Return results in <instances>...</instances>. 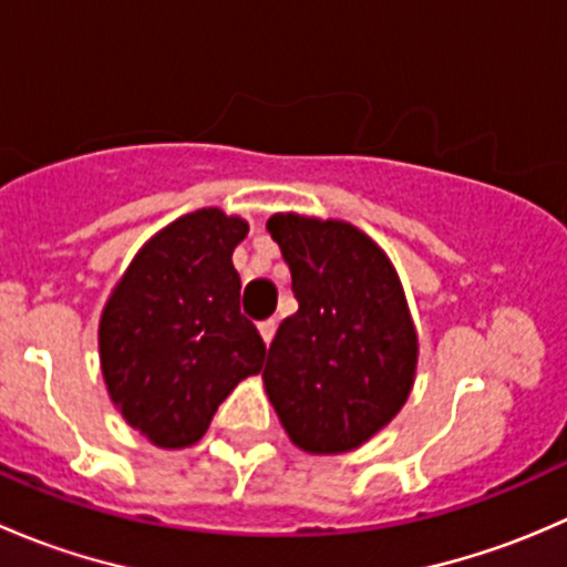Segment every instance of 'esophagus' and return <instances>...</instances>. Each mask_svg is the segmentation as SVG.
<instances>
[{
  "instance_id": "1",
  "label": "esophagus",
  "mask_w": 567,
  "mask_h": 567,
  "mask_svg": "<svg viewBox=\"0 0 567 567\" xmlns=\"http://www.w3.org/2000/svg\"><path fill=\"white\" fill-rule=\"evenodd\" d=\"M260 334H262V340H266V346H268V342L274 340V334H277V320H274V318L262 320V323H260Z\"/></svg>"
}]
</instances>
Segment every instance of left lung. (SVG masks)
<instances>
[{"mask_svg":"<svg viewBox=\"0 0 567 567\" xmlns=\"http://www.w3.org/2000/svg\"><path fill=\"white\" fill-rule=\"evenodd\" d=\"M299 310L279 323L262 368L268 400L307 453H348L403 409L416 331L390 257L346 221L268 219Z\"/></svg>","mask_w":567,"mask_h":567,"instance_id":"1","label":"left lung"}]
</instances>
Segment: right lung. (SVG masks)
<instances>
[{"label": "right lung", "mask_w": 567, "mask_h": 567, "mask_svg": "<svg viewBox=\"0 0 567 567\" xmlns=\"http://www.w3.org/2000/svg\"><path fill=\"white\" fill-rule=\"evenodd\" d=\"M249 225L219 208L181 216L153 236L114 288L99 329L114 405L156 447H188L247 375L266 342L241 312L233 249Z\"/></svg>", "instance_id": "obj_1"}]
</instances>
